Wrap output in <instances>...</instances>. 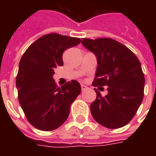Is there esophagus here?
<instances>
[{"label": "esophagus", "mask_w": 156, "mask_h": 156, "mask_svg": "<svg viewBox=\"0 0 156 156\" xmlns=\"http://www.w3.org/2000/svg\"><path fill=\"white\" fill-rule=\"evenodd\" d=\"M81 88H82V90H83V91H84V90H87V89L88 87H87V86L82 84V85H81Z\"/></svg>", "instance_id": "1"}]
</instances>
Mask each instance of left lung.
<instances>
[{"label": "left lung", "instance_id": "8db88e82", "mask_svg": "<svg viewBox=\"0 0 156 156\" xmlns=\"http://www.w3.org/2000/svg\"><path fill=\"white\" fill-rule=\"evenodd\" d=\"M82 44L97 59L92 85L107 86L108 90V95L102 96L94 89L96 99L90 104L91 115L106 128L123 127L143 101L145 78L140 61L128 48L110 38L83 39Z\"/></svg>", "mask_w": 156, "mask_h": 156}]
</instances>
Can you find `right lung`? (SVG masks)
Listing matches in <instances>:
<instances>
[{"label": "right lung", "mask_w": 156, "mask_h": 156, "mask_svg": "<svg viewBox=\"0 0 156 156\" xmlns=\"http://www.w3.org/2000/svg\"><path fill=\"white\" fill-rule=\"evenodd\" d=\"M81 39L56 33L43 35L22 56L16 78L18 101L27 121L38 129H56L68 118L70 105L81 93L78 82L72 80L56 87L52 76L63 66L65 50Z\"/></svg>", "instance_id": "right-lung-1"}]
</instances>
